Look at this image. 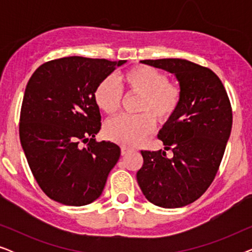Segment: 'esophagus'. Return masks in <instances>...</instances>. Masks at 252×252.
<instances>
[{
    "mask_svg": "<svg viewBox=\"0 0 252 252\" xmlns=\"http://www.w3.org/2000/svg\"><path fill=\"white\" fill-rule=\"evenodd\" d=\"M129 153V149L126 147H122V156H126Z\"/></svg>",
    "mask_w": 252,
    "mask_h": 252,
    "instance_id": "34e87169",
    "label": "esophagus"
}]
</instances>
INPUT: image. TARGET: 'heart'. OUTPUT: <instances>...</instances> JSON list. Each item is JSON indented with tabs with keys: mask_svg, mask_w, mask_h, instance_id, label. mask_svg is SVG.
<instances>
[{
	"mask_svg": "<svg viewBox=\"0 0 252 252\" xmlns=\"http://www.w3.org/2000/svg\"><path fill=\"white\" fill-rule=\"evenodd\" d=\"M120 82L127 93L140 95L139 116H119L106 123L105 136L122 146L133 147L140 143L151 130L155 122L164 124L170 120L181 104L182 91L175 82L157 68L139 65L120 75ZM123 93L111 78H105L96 86L94 99L99 110L113 115L122 104Z\"/></svg>",
	"mask_w": 252,
	"mask_h": 252,
	"instance_id": "b5f03b06",
	"label": "heart"
}]
</instances>
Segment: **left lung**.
Returning <instances> with one entry per match:
<instances>
[{
    "instance_id": "8db88e82",
    "label": "left lung",
    "mask_w": 252,
    "mask_h": 252,
    "mask_svg": "<svg viewBox=\"0 0 252 252\" xmlns=\"http://www.w3.org/2000/svg\"><path fill=\"white\" fill-rule=\"evenodd\" d=\"M141 63L173 73L182 99L158 134L174 156L167 158L164 150L141 151L137 184L153 204L182 208L201 197L218 172L232 130V106L222 82L208 67L180 58Z\"/></svg>"
}]
</instances>
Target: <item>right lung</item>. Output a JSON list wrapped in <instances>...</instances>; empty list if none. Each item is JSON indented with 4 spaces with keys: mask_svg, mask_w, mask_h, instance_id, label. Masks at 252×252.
Masks as SVG:
<instances>
[{
    "mask_svg": "<svg viewBox=\"0 0 252 252\" xmlns=\"http://www.w3.org/2000/svg\"><path fill=\"white\" fill-rule=\"evenodd\" d=\"M125 63L58 58L37 67L29 80L20 110V143L37 185L54 201L81 206L101 196L120 148L94 139L101 129L94 91Z\"/></svg>",
    "mask_w": 252,
    "mask_h": 252,
    "instance_id": "1",
    "label": "right lung"
}]
</instances>
